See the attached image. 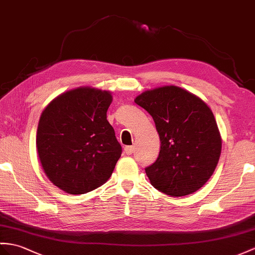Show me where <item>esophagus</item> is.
<instances>
[{
	"mask_svg": "<svg viewBox=\"0 0 255 255\" xmlns=\"http://www.w3.org/2000/svg\"><path fill=\"white\" fill-rule=\"evenodd\" d=\"M134 151H135L134 146H126V147H124V152L128 154V156H129V154H132Z\"/></svg>",
	"mask_w": 255,
	"mask_h": 255,
	"instance_id": "esophagus-1",
	"label": "esophagus"
}]
</instances>
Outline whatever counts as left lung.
Masks as SVG:
<instances>
[{
    "label": "left lung",
    "instance_id": "left-lung-1",
    "mask_svg": "<svg viewBox=\"0 0 255 255\" xmlns=\"http://www.w3.org/2000/svg\"><path fill=\"white\" fill-rule=\"evenodd\" d=\"M135 103L152 117L160 137L159 157L145 169L151 185L172 197L200 189L221 156L222 139L212 110L174 85L146 91Z\"/></svg>",
    "mask_w": 255,
    "mask_h": 255
}]
</instances>
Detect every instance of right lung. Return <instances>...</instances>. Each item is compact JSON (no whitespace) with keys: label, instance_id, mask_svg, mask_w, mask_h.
Wrapping results in <instances>:
<instances>
[{"label":"right lung","instance_id":"obj_1","mask_svg":"<svg viewBox=\"0 0 255 255\" xmlns=\"http://www.w3.org/2000/svg\"><path fill=\"white\" fill-rule=\"evenodd\" d=\"M113 102L108 91L79 88L49 103L40 117L36 149L43 170L55 186L82 195L108 181L122 153L107 121Z\"/></svg>","mask_w":255,"mask_h":255}]
</instances>
